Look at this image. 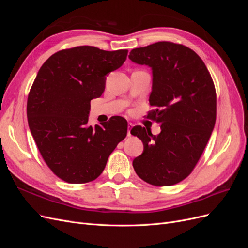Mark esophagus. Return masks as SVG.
<instances>
[{"instance_id": "obj_1", "label": "esophagus", "mask_w": 248, "mask_h": 248, "mask_svg": "<svg viewBox=\"0 0 248 248\" xmlns=\"http://www.w3.org/2000/svg\"><path fill=\"white\" fill-rule=\"evenodd\" d=\"M131 127H133V124H132V123H129V124H128V132H127V136H128V137H130V136H131V133H130Z\"/></svg>"}]
</instances>
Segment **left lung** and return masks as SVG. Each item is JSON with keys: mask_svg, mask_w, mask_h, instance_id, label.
Wrapping results in <instances>:
<instances>
[{"mask_svg": "<svg viewBox=\"0 0 248 248\" xmlns=\"http://www.w3.org/2000/svg\"><path fill=\"white\" fill-rule=\"evenodd\" d=\"M129 59L152 69L148 118L161 123L160 133L136 126L130 133L144 144L133 159L138 176L149 184L179 183L196 167L216 120V92L202 60L182 44L160 41L134 48Z\"/></svg>", "mask_w": 248, "mask_h": 248, "instance_id": "8db88e82", "label": "left lung"}]
</instances>
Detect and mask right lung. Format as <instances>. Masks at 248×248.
<instances>
[{
	"label": "right lung",
	"mask_w": 248,
	"mask_h": 248,
	"mask_svg": "<svg viewBox=\"0 0 248 248\" xmlns=\"http://www.w3.org/2000/svg\"><path fill=\"white\" fill-rule=\"evenodd\" d=\"M128 50L95 46L60 50L41 66L30 90L27 117L42 158L55 175L72 184L93 181L127 134V121L111 117L88 125L90 102L100 97L107 76L125 62Z\"/></svg>",
	"instance_id": "1"
}]
</instances>
